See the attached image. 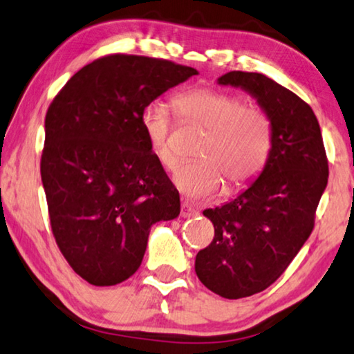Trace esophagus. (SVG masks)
<instances>
[{"mask_svg":"<svg viewBox=\"0 0 354 354\" xmlns=\"http://www.w3.org/2000/svg\"><path fill=\"white\" fill-rule=\"evenodd\" d=\"M180 215L183 216V218H193V216L198 215V210H196L192 204L182 203V212H180Z\"/></svg>","mask_w":354,"mask_h":354,"instance_id":"1","label":"esophagus"}]
</instances>
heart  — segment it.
Instances as JSON below:
<instances>
[{
	"instance_id": "1",
	"label": "heart",
	"mask_w": 354,
	"mask_h": 354,
	"mask_svg": "<svg viewBox=\"0 0 354 354\" xmlns=\"http://www.w3.org/2000/svg\"><path fill=\"white\" fill-rule=\"evenodd\" d=\"M174 107L185 120L198 123L207 136L198 150V161L178 166L174 176L177 188L192 198H207L218 192L223 178L231 188L253 180L269 158L270 118L258 106H245L242 96L194 88L174 97ZM150 151L167 169L176 165L169 142L171 115L162 102H151L140 113Z\"/></svg>"
}]
</instances>
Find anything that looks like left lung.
Segmentation results:
<instances>
[{"instance_id": "obj_1", "label": "left lung", "mask_w": 354, "mask_h": 354, "mask_svg": "<svg viewBox=\"0 0 354 354\" xmlns=\"http://www.w3.org/2000/svg\"><path fill=\"white\" fill-rule=\"evenodd\" d=\"M216 82L253 96L274 131L257 180L203 212L215 237L196 254V275L215 295L241 299L274 283L307 242L329 171L317 117L297 95L259 73L231 71Z\"/></svg>"}]
</instances>
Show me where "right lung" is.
<instances>
[{"instance_id":"1","label":"right lung","mask_w":354,"mask_h":354,"mask_svg":"<svg viewBox=\"0 0 354 354\" xmlns=\"http://www.w3.org/2000/svg\"><path fill=\"white\" fill-rule=\"evenodd\" d=\"M198 74L167 59L109 55L75 73L46 115L41 158L53 236L95 286L129 279L150 227L180 214V198L140 127L144 107Z\"/></svg>"}]
</instances>
